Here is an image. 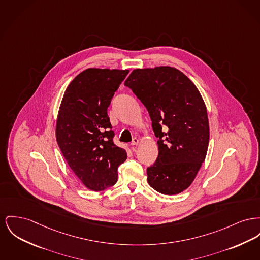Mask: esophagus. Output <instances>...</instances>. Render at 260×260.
<instances>
[{
  "label": "esophagus",
  "mask_w": 260,
  "mask_h": 260,
  "mask_svg": "<svg viewBox=\"0 0 260 260\" xmlns=\"http://www.w3.org/2000/svg\"><path fill=\"white\" fill-rule=\"evenodd\" d=\"M138 142H139V140H138V138H135L133 139V141H132V145H138Z\"/></svg>",
  "instance_id": "obj_1"
}]
</instances>
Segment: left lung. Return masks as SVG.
I'll use <instances>...</instances> for the list:
<instances>
[{
	"instance_id": "left-lung-1",
	"label": "left lung",
	"mask_w": 260,
	"mask_h": 260,
	"mask_svg": "<svg viewBox=\"0 0 260 260\" xmlns=\"http://www.w3.org/2000/svg\"><path fill=\"white\" fill-rule=\"evenodd\" d=\"M147 109L158 157L147 168V181L162 194L187 188L204 162L209 143L205 104L197 86L171 67L138 69L124 81Z\"/></svg>"
}]
</instances>
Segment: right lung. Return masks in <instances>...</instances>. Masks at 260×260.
Listing matches in <instances>:
<instances>
[{"mask_svg":"<svg viewBox=\"0 0 260 260\" xmlns=\"http://www.w3.org/2000/svg\"><path fill=\"white\" fill-rule=\"evenodd\" d=\"M128 71L87 69L70 83L59 110L56 138L69 166L87 188L101 191L118 181L126 152L114 143L108 107Z\"/></svg>","mask_w":260,"mask_h":260,"instance_id":"right-lung-1","label":"right lung"}]
</instances>
